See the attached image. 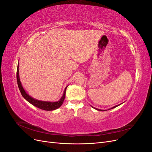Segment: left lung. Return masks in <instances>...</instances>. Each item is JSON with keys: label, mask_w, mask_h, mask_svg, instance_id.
<instances>
[{"label": "left lung", "mask_w": 152, "mask_h": 152, "mask_svg": "<svg viewBox=\"0 0 152 152\" xmlns=\"http://www.w3.org/2000/svg\"><path fill=\"white\" fill-rule=\"evenodd\" d=\"M118 105H117V106H115V107H113V108H112H112H115V107H118ZM96 110H99V111H103V110H99V109H96Z\"/></svg>", "instance_id": "1"}]
</instances>
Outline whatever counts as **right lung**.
I'll return each instance as SVG.
<instances>
[{"label": "right lung", "mask_w": 152, "mask_h": 152, "mask_svg": "<svg viewBox=\"0 0 152 152\" xmlns=\"http://www.w3.org/2000/svg\"><path fill=\"white\" fill-rule=\"evenodd\" d=\"M19 63L18 65V68H17V72H16V78H17V83L18 87H19V89L20 91V93L21 95L26 101L31 103V104H33L35 107H37L41 110H46V111H51V110H54L58 108H59L62 105L64 99H65V93H66V87L65 88V91H64V93L63 95L61 97V98L59 99L58 102H43V101H39V100H37L35 99L34 98H32L31 96H30L28 94H27L25 91L24 90L23 87L21 86V82L20 80V77H19Z\"/></svg>", "instance_id": "obj_1"}]
</instances>
